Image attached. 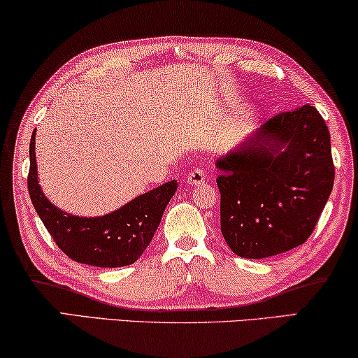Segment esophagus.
<instances>
[{"label":"esophagus","mask_w":358,"mask_h":358,"mask_svg":"<svg viewBox=\"0 0 358 358\" xmlns=\"http://www.w3.org/2000/svg\"><path fill=\"white\" fill-rule=\"evenodd\" d=\"M186 181H188V185H201L206 181V173L201 169H193L186 175Z\"/></svg>","instance_id":"esophagus-1"}]
</instances>
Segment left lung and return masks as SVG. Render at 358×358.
I'll return each mask as SVG.
<instances>
[{
    "label": "left lung",
    "instance_id": "1",
    "mask_svg": "<svg viewBox=\"0 0 358 358\" xmlns=\"http://www.w3.org/2000/svg\"><path fill=\"white\" fill-rule=\"evenodd\" d=\"M217 167L230 250L250 259L280 255L308 240L331 194L329 129L313 105L278 113Z\"/></svg>",
    "mask_w": 358,
    "mask_h": 358
}]
</instances>
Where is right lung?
<instances>
[{
	"label": "right lung",
	"mask_w": 358,
	"mask_h": 358,
	"mask_svg": "<svg viewBox=\"0 0 358 358\" xmlns=\"http://www.w3.org/2000/svg\"><path fill=\"white\" fill-rule=\"evenodd\" d=\"M29 154L30 201L58 248L76 263L122 268L138 261L159 227L165 206L177 191V181L172 180L103 217H76L55 208L40 189L35 165V131L30 138Z\"/></svg>",
	"instance_id": "add662e5"
}]
</instances>
